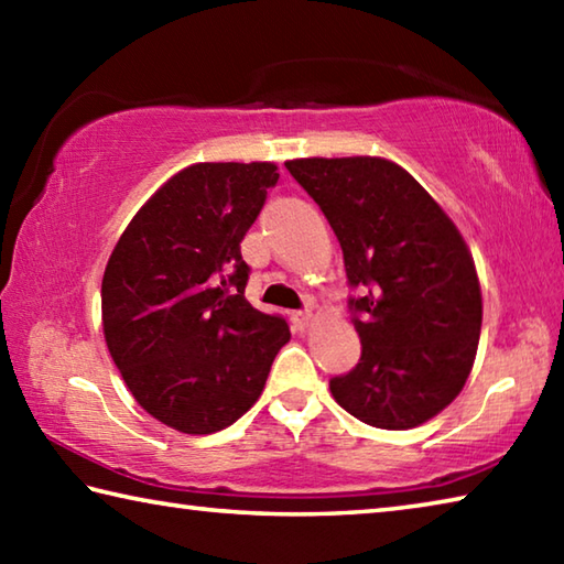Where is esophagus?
Returning a JSON list of instances; mask_svg holds the SVG:
<instances>
[{
	"label": "esophagus",
	"instance_id": "obj_1",
	"mask_svg": "<svg viewBox=\"0 0 564 564\" xmlns=\"http://www.w3.org/2000/svg\"><path fill=\"white\" fill-rule=\"evenodd\" d=\"M311 321H313L311 311H293L291 313V323H293L295 330H305V328H308Z\"/></svg>",
	"mask_w": 564,
	"mask_h": 564
}]
</instances>
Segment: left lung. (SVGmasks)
<instances>
[{"instance_id":"8db88e82","label":"left lung","mask_w":564,"mask_h":564,"mask_svg":"<svg viewBox=\"0 0 564 564\" xmlns=\"http://www.w3.org/2000/svg\"><path fill=\"white\" fill-rule=\"evenodd\" d=\"M336 231L360 362L330 380L336 403L383 431L417 427L460 395L482 326V293L463 234L395 161L291 159Z\"/></svg>"}]
</instances>
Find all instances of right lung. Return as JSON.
I'll use <instances>...</instances> for the list:
<instances>
[{
	"label": "right lung",
	"instance_id": "1",
	"mask_svg": "<svg viewBox=\"0 0 564 564\" xmlns=\"http://www.w3.org/2000/svg\"><path fill=\"white\" fill-rule=\"evenodd\" d=\"M279 181L271 161H206L171 176L123 228L101 281L104 338L159 423L208 435L263 393L291 330L243 299L241 241Z\"/></svg>",
	"mask_w": 564,
	"mask_h": 564
}]
</instances>
